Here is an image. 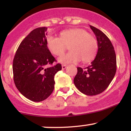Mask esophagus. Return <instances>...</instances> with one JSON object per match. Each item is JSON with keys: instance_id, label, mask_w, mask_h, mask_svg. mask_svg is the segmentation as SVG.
<instances>
[{"instance_id": "esophagus-1", "label": "esophagus", "mask_w": 131, "mask_h": 131, "mask_svg": "<svg viewBox=\"0 0 131 131\" xmlns=\"http://www.w3.org/2000/svg\"><path fill=\"white\" fill-rule=\"evenodd\" d=\"M67 64H62V70H64V69L67 68Z\"/></svg>"}]
</instances>
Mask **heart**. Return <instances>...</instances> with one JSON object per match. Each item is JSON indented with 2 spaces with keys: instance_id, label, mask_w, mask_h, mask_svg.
Here are the masks:
<instances>
[{
  "instance_id": "b5f03b06",
  "label": "heart",
  "mask_w": 131,
  "mask_h": 131,
  "mask_svg": "<svg viewBox=\"0 0 131 131\" xmlns=\"http://www.w3.org/2000/svg\"><path fill=\"white\" fill-rule=\"evenodd\" d=\"M46 46L52 55L60 57L65 51H70L58 61L63 63H77L82 60L88 63L94 59L98 49L96 39L82 28H71L60 32L59 37L48 36Z\"/></svg>"
}]
</instances>
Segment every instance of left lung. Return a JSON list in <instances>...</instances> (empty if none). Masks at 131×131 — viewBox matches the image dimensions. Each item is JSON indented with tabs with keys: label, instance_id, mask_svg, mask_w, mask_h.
I'll return each instance as SVG.
<instances>
[{
	"label": "left lung",
	"instance_id": "obj_1",
	"mask_svg": "<svg viewBox=\"0 0 131 131\" xmlns=\"http://www.w3.org/2000/svg\"><path fill=\"white\" fill-rule=\"evenodd\" d=\"M97 37L98 52L91 64L83 70L78 67L74 79L75 86L87 95H95L108 87L116 71V57L112 42L102 31L92 26Z\"/></svg>",
	"mask_w": 131,
	"mask_h": 131
}]
</instances>
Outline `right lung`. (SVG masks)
I'll return each mask as SVG.
<instances>
[{"label": "right lung", "mask_w": 131, "mask_h": 131, "mask_svg": "<svg viewBox=\"0 0 131 131\" xmlns=\"http://www.w3.org/2000/svg\"><path fill=\"white\" fill-rule=\"evenodd\" d=\"M46 27L32 30L22 40L13 61V80L16 88L26 98L41 102L54 89V76L61 70L46 46Z\"/></svg>", "instance_id": "1"}]
</instances>
